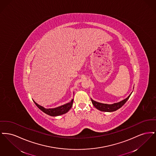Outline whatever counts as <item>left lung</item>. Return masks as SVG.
<instances>
[{
  "instance_id": "left-lung-1",
  "label": "left lung",
  "mask_w": 156,
  "mask_h": 156,
  "mask_svg": "<svg viewBox=\"0 0 156 156\" xmlns=\"http://www.w3.org/2000/svg\"><path fill=\"white\" fill-rule=\"evenodd\" d=\"M132 93L126 98V99L120 101L117 103H114L113 104H102L94 101L92 98H90L92 103L94 106L100 111L107 112H112L116 111L119 108H120L124 104H125L126 101L129 99V97H130Z\"/></svg>"
}]
</instances>
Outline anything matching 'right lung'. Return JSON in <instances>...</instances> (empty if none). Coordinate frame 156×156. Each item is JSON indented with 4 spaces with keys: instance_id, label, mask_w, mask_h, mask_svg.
<instances>
[{
    "instance_id": "add662e5",
    "label": "right lung",
    "mask_w": 156,
    "mask_h": 156,
    "mask_svg": "<svg viewBox=\"0 0 156 156\" xmlns=\"http://www.w3.org/2000/svg\"><path fill=\"white\" fill-rule=\"evenodd\" d=\"M73 101H74V99H71V102H68L67 104L62 105L61 106H58L57 108H45L43 106L37 104L34 101H33L37 107L41 111L43 112L47 115H50L51 116H57L65 114L69 111L73 106Z\"/></svg>"
}]
</instances>
